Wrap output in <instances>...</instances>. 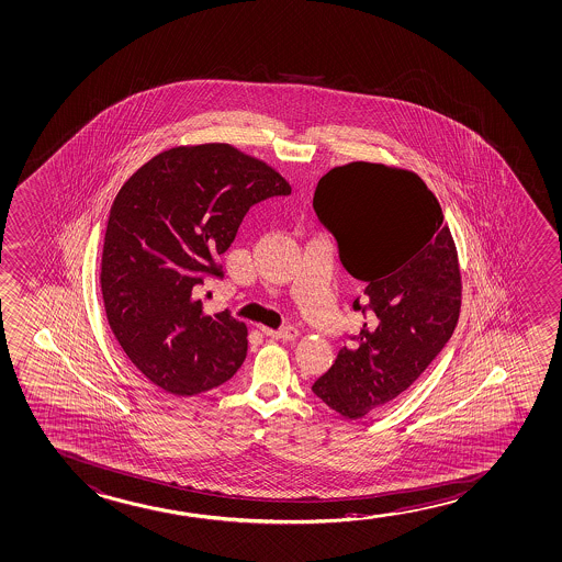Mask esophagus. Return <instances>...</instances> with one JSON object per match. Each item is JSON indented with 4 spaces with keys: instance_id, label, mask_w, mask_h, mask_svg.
<instances>
[{
    "instance_id": "esophagus-1",
    "label": "esophagus",
    "mask_w": 562,
    "mask_h": 562,
    "mask_svg": "<svg viewBox=\"0 0 562 562\" xmlns=\"http://www.w3.org/2000/svg\"><path fill=\"white\" fill-rule=\"evenodd\" d=\"M263 336L271 337V339H281V341H293L299 337V329L296 327H279V329H269V327H261Z\"/></svg>"
}]
</instances>
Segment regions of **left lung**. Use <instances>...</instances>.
Listing matches in <instances>:
<instances>
[{
	"instance_id": "obj_1",
	"label": "left lung",
	"mask_w": 562,
	"mask_h": 562,
	"mask_svg": "<svg viewBox=\"0 0 562 562\" xmlns=\"http://www.w3.org/2000/svg\"><path fill=\"white\" fill-rule=\"evenodd\" d=\"M312 207L364 294V324L312 392L345 419L394 402L445 349L458 324L461 277L442 207L415 172L351 162L319 178Z\"/></svg>"
}]
</instances>
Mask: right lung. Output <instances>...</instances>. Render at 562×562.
<instances>
[{
  "instance_id": "1",
  "label": "right lung",
  "mask_w": 562,
  "mask_h": 562,
  "mask_svg": "<svg viewBox=\"0 0 562 562\" xmlns=\"http://www.w3.org/2000/svg\"><path fill=\"white\" fill-rule=\"evenodd\" d=\"M266 162L226 143L175 147L145 162L110 207L101 286L117 344L168 394L198 395L235 376L248 329L228 308L203 312V281L251 205L289 195Z\"/></svg>"
}]
</instances>
